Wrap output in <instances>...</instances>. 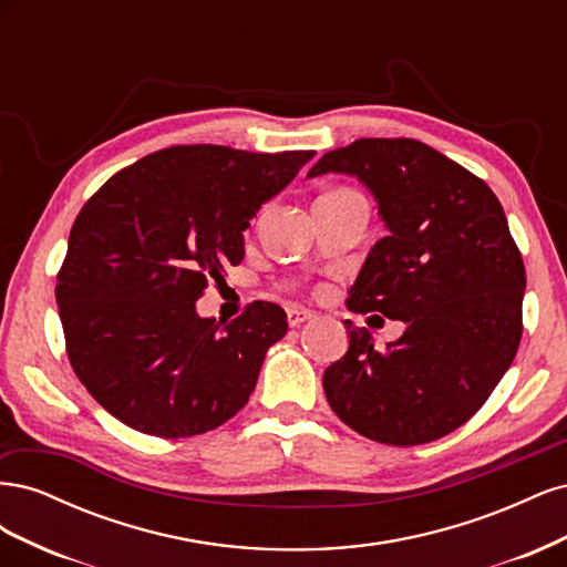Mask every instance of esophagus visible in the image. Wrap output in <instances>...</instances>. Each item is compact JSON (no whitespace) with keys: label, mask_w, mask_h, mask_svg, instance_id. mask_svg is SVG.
I'll list each match as a JSON object with an SVG mask.
<instances>
[{"label":"esophagus","mask_w":567,"mask_h":567,"mask_svg":"<svg viewBox=\"0 0 567 567\" xmlns=\"http://www.w3.org/2000/svg\"><path fill=\"white\" fill-rule=\"evenodd\" d=\"M310 319H315L312 310H305V307H288V323L290 326H300Z\"/></svg>","instance_id":"obj_1"}]
</instances>
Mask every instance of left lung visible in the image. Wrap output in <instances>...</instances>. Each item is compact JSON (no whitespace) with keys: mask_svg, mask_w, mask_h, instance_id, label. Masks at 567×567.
<instances>
[{"mask_svg":"<svg viewBox=\"0 0 567 567\" xmlns=\"http://www.w3.org/2000/svg\"><path fill=\"white\" fill-rule=\"evenodd\" d=\"M326 173L362 182L388 229L359 269L348 310L406 323L375 350L371 331L346 321L350 348L323 371L326 400L369 440H440L487 402L520 346L525 265L502 203L416 140H357L323 153L307 177Z\"/></svg>","mask_w":567,"mask_h":567,"instance_id":"left-lung-1","label":"left lung"}]
</instances>
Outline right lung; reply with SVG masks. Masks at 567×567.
Returning <instances> with one entry per match:
<instances>
[{"mask_svg":"<svg viewBox=\"0 0 567 567\" xmlns=\"http://www.w3.org/2000/svg\"><path fill=\"white\" fill-rule=\"evenodd\" d=\"M315 151L194 144L151 153L84 203L56 277L65 352L117 421L165 440L208 433L241 411L262 359L288 331L257 300L234 321L196 300L244 260V231Z\"/></svg>","mask_w":567,"mask_h":567,"instance_id":"add662e5","label":"right lung"}]
</instances>
